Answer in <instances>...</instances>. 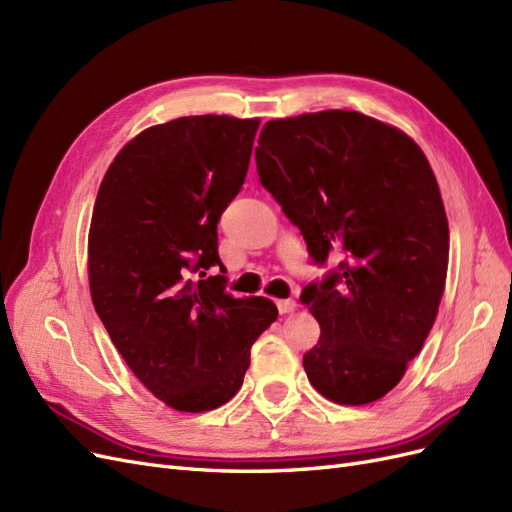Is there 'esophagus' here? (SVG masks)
<instances>
[{"label":"esophagus","mask_w":512,"mask_h":512,"mask_svg":"<svg viewBox=\"0 0 512 512\" xmlns=\"http://www.w3.org/2000/svg\"><path fill=\"white\" fill-rule=\"evenodd\" d=\"M275 305H277V312H280V314H290V312H294V309H297V301H294V299H277Z\"/></svg>","instance_id":"34e87169"}]
</instances>
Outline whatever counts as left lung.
Wrapping results in <instances>:
<instances>
[{
  "instance_id": "left-lung-1",
  "label": "left lung",
  "mask_w": 512,
  "mask_h": 512,
  "mask_svg": "<svg viewBox=\"0 0 512 512\" xmlns=\"http://www.w3.org/2000/svg\"><path fill=\"white\" fill-rule=\"evenodd\" d=\"M256 168L316 265L344 256L301 292L320 324L305 374L335 404H371L404 378L438 314L448 222L436 175L410 136L354 111L267 121Z\"/></svg>"
}]
</instances>
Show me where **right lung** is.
Wrapping results in <instances>:
<instances>
[{"label":"right lung","instance_id":"right-lung-1","mask_svg":"<svg viewBox=\"0 0 512 512\" xmlns=\"http://www.w3.org/2000/svg\"><path fill=\"white\" fill-rule=\"evenodd\" d=\"M258 126L198 115L141 132L106 170L91 215V301L134 376L179 412L235 397L277 318L271 299H232L224 275H207L222 265L218 222Z\"/></svg>","mask_w":512,"mask_h":512}]
</instances>
